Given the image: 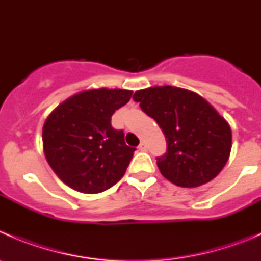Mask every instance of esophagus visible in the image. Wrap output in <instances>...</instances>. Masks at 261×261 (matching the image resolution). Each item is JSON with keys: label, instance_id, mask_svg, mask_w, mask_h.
<instances>
[{"label": "esophagus", "instance_id": "esophagus-1", "mask_svg": "<svg viewBox=\"0 0 261 261\" xmlns=\"http://www.w3.org/2000/svg\"><path fill=\"white\" fill-rule=\"evenodd\" d=\"M146 149H147V146H146L145 143L139 144V150H140V151H146Z\"/></svg>", "mask_w": 261, "mask_h": 261}]
</instances>
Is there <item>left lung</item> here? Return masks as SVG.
Segmentation results:
<instances>
[{
    "label": "left lung",
    "mask_w": 261,
    "mask_h": 261,
    "mask_svg": "<svg viewBox=\"0 0 261 261\" xmlns=\"http://www.w3.org/2000/svg\"><path fill=\"white\" fill-rule=\"evenodd\" d=\"M133 98L164 133L167 152L156 158V164L168 180L193 188L208 183L222 170L232 135L225 118L206 99L172 86L141 89Z\"/></svg>",
    "instance_id": "1"
}]
</instances>
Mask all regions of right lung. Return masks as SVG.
I'll use <instances>...</instances> for the list:
<instances>
[{
  "label": "right lung",
  "mask_w": 261,
  "mask_h": 261,
  "mask_svg": "<svg viewBox=\"0 0 261 261\" xmlns=\"http://www.w3.org/2000/svg\"><path fill=\"white\" fill-rule=\"evenodd\" d=\"M131 96L127 89L84 91L60 103L46 118L45 158L70 188L101 193L123 177L136 149L126 145L123 131L112 127L111 117Z\"/></svg>",
  "instance_id": "obj_1"
}]
</instances>
